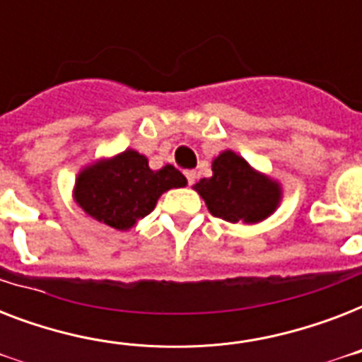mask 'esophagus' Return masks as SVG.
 I'll return each instance as SVG.
<instances>
[{
	"label": "esophagus",
	"instance_id": "34e87169",
	"mask_svg": "<svg viewBox=\"0 0 362 362\" xmlns=\"http://www.w3.org/2000/svg\"><path fill=\"white\" fill-rule=\"evenodd\" d=\"M186 178H187V184L192 186V184H195V178H197V173H195V170H186Z\"/></svg>",
	"mask_w": 362,
	"mask_h": 362
}]
</instances>
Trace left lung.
Returning <instances> with one entry per match:
<instances>
[{
	"instance_id": "left-lung-1",
	"label": "left lung",
	"mask_w": 362,
	"mask_h": 362,
	"mask_svg": "<svg viewBox=\"0 0 362 362\" xmlns=\"http://www.w3.org/2000/svg\"><path fill=\"white\" fill-rule=\"evenodd\" d=\"M193 189L203 197L212 216L229 223H259L280 206L284 189L278 180L253 169L233 150L212 159V176L201 178Z\"/></svg>"
}]
</instances>
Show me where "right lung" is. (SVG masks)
Instances as JSON below:
<instances>
[{"label":"right lung","instance_id":"obj_1","mask_svg":"<svg viewBox=\"0 0 362 362\" xmlns=\"http://www.w3.org/2000/svg\"><path fill=\"white\" fill-rule=\"evenodd\" d=\"M186 184V176L176 167L167 163L152 170L146 156L127 148L82 167L75 178L73 199L99 223L129 231L156 209L165 192Z\"/></svg>","mask_w":362,"mask_h":362}]
</instances>
